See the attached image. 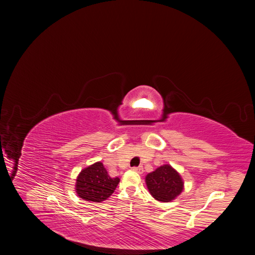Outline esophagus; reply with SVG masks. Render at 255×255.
<instances>
[{"label":"esophagus","mask_w":255,"mask_h":255,"mask_svg":"<svg viewBox=\"0 0 255 255\" xmlns=\"http://www.w3.org/2000/svg\"><path fill=\"white\" fill-rule=\"evenodd\" d=\"M132 170H133V171H136L137 173H139V174H141V173L143 172V168H142V166H138V167H133V168H132Z\"/></svg>","instance_id":"1"}]
</instances>
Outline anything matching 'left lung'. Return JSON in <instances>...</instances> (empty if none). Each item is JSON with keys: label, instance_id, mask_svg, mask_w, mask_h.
Segmentation results:
<instances>
[{"label": "left lung", "instance_id": "obj_1", "mask_svg": "<svg viewBox=\"0 0 255 255\" xmlns=\"http://www.w3.org/2000/svg\"><path fill=\"white\" fill-rule=\"evenodd\" d=\"M145 184L151 196L159 202H171L184 189L181 174L170 165H163L146 174Z\"/></svg>", "mask_w": 255, "mask_h": 255}]
</instances>
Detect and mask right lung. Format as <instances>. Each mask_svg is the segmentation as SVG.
<instances>
[{"instance_id":"1","label":"right lung","mask_w":255,"mask_h":255,"mask_svg":"<svg viewBox=\"0 0 255 255\" xmlns=\"http://www.w3.org/2000/svg\"><path fill=\"white\" fill-rule=\"evenodd\" d=\"M119 182V177H112L101 161H97L80 172L76 177L75 191L85 201L99 203L113 195Z\"/></svg>"}]
</instances>
